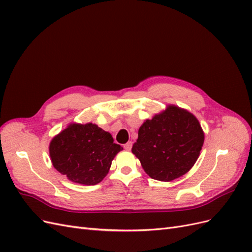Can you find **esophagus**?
I'll list each match as a JSON object with an SVG mask.
<instances>
[{
  "label": "esophagus",
  "mask_w": 252,
  "mask_h": 252,
  "mask_svg": "<svg viewBox=\"0 0 252 252\" xmlns=\"http://www.w3.org/2000/svg\"><path fill=\"white\" fill-rule=\"evenodd\" d=\"M131 147H132V142H131V141H130V142H127V143L124 145V148H125L126 150H130Z\"/></svg>",
  "instance_id": "esophagus-1"
}]
</instances>
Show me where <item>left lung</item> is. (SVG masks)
<instances>
[{"label":"left lung","mask_w":252,"mask_h":252,"mask_svg":"<svg viewBox=\"0 0 252 252\" xmlns=\"http://www.w3.org/2000/svg\"><path fill=\"white\" fill-rule=\"evenodd\" d=\"M203 143L204 132L197 119L169 105L144 122L131 151L151 179L170 182L192 168Z\"/></svg>","instance_id":"1"}]
</instances>
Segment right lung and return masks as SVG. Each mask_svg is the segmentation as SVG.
Segmentation results:
<instances>
[{"label":"right lung","mask_w":252,"mask_h":252,"mask_svg":"<svg viewBox=\"0 0 252 252\" xmlns=\"http://www.w3.org/2000/svg\"><path fill=\"white\" fill-rule=\"evenodd\" d=\"M122 149L107 131L93 123H71L49 145L52 165L68 180L95 185L107 175L113 158Z\"/></svg>","instance_id":"1"}]
</instances>
